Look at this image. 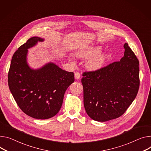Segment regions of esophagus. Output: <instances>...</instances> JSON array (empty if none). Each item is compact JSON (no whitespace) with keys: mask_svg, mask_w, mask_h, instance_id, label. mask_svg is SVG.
I'll list each match as a JSON object with an SVG mask.
<instances>
[{"mask_svg":"<svg viewBox=\"0 0 151 151\" xmlns=\"http://www.w3.org/2000/svg\"><path fill=\"white\" fill-rule=\"evenodd\" d=\"M74 77H75L76 79L78 80L80 78V74L78 72H76L74 74Z\"/></svg>","mask_w":151,"mask_h":151,"instance_id":"esophagus-1","label":"esophagus"}]
</instances>
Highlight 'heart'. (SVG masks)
Wrapping results in <instances>:
<instances>
[{"mask_svg":"<svg viewBox=\"0 0 151 151\" xmlns=\"http://www.w3.org/2000/svg\"><path fill=\"white\" fill-rule=\"evenodd\" d=\"M100 51V48L99 47L89 48L85 50H83L78 51L76 55L79 58H89L93 56L90 59L86 64L88 69L91 70H96L101 68L106 63L109 57V55L106 53L98 54Z\"/></svg>","mask_w":151,"mask_h":151,"instance_id":"1","label":"heart"}]
</instances>
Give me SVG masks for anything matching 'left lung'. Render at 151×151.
Segmentation results:
<instances>
[{
  "label": "left lung",
  "mask_w": 151,
  "mask_h": 151,
  "mask_svg": "<svg viewBox=\"0 0 151 151\" xmlns=\"http://www.w3.org/2000/svg\"><path fill=\"white\" fill-rule=\"evenodd\" d=\"M123 46L120 61L83 73L84 106L92 120L106 122L120 117L137 95L139 62L128 44Z\"/></svg>",
  "instance_id": "1"
}]
</instances>
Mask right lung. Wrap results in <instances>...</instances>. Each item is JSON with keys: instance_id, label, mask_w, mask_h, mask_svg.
Masks as SVG:
<instances>
[{"instance_id": "add662e5", "label": "right lung", "mask_w": 151, "mask_h": 151, "mask_svg": "<svg viewBox=\"0 0 151 151\" xmlns=\"http://www.w3.org/2000/svg\"><path fill=\"white\" fill-rule=\"evenodd\" d=\"M43 39H29L14 52L8 72L9 90L17 105L27 115L36 119H48L60 111L65 92L74 82L73 72L63 70L50 62L37 69L27 61L28 49Z\"/></svg>"}]
</instances>
